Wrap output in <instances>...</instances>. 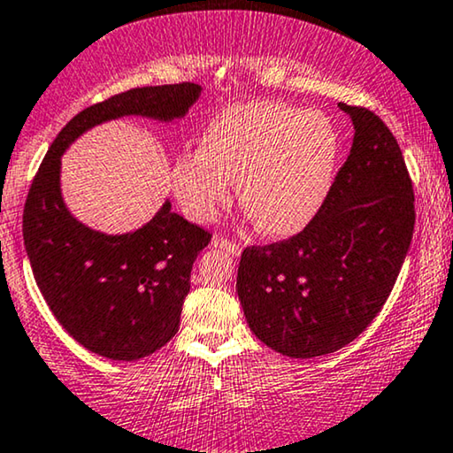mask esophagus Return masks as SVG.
<instances>
[{"instance_id": "obj_1", "label": "esophagus", "mask_w": 453, "mask_h": 453, "mask_svg": "<svg viewBox=\"0 0 453 453\" xmlns=\"http://www.w3.org/2000/svg\"><path fill=\"white\" fill-rule=\"evenodd\" d=\"M213 246L215 249H221V250H227L232 257H240V253H242V249L236 242H230L227 238H213Z\"/></svg>"}]
</instances>
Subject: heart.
<instances>
[{
  "mask_svg": "<svg viewBox=\"0 0 453 453\" xmlns=\"http://www.w3.org/2000/svg\"><path fill=\"white\" fill-rule=\"evenodd\" d=\"M341 160V134L322 111L255 100L213 117L198 152L171 165V190L196 223L238 203L265 236L290 238L316 219L330 196Z\"/></svg>",
  "mask_w": 453,
  "mask_h": 453,
  "instance_id": "b5f03b06",
  "label": "heart"
}]
</instances>
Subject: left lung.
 <instances>
[{
	"instance_id": "1",
	"label": "left lung",
	"mask_w": 453,
	"mask_h": 453,
	"mask_svg": "<svg viewBox=\"0 0 453 453\" xmlns=\"http://www.w3.org/2000/svg\"><path fill=\"white\" fill-rule=\"evenodd\" d=\"M316 219L290 240L246 249L236 293L246 324L295 359L339 351L379 316L414 234V190L397 140L368 108Z\"/></svg>"
}]
</instances>
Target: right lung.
<instances>
[{
  "mask_svg": "<svg viewBox=\"0 0 453 453\" xmlns=\"http://www.w3.org/2000/svg\"><path fill=\"white\" fill-rule=\"evenodd\" d=\"M198 83L137 88L85 108L65 125L28 190L22 236L45 303L88 351L135 362L158 351L180 328L190 272L211 234L171 211L127 234L91 230L68 211L62 157L89 129L123 117L173 123L196 104Z\"/></svg>",
  "mask_w": 453,
  "mask_h": 453,
  "instance_id": "obj_1",
  "label": "right lung"
}]
</instances>
